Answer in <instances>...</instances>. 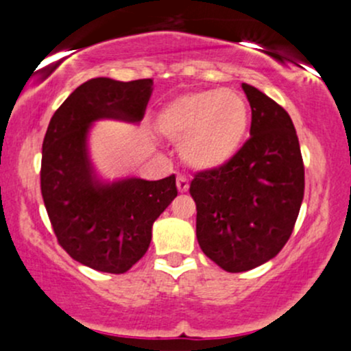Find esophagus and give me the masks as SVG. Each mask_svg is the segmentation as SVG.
Here are the masks:
<instances>
[{
    "label": "esophagus",
    "instance_id": "esophagus-1",
    "mask_svg": "<svg viewBox=\"0 0 351 351\" xmlns=\"http://www.w3.org/2000/svg\"><path fill=\"white\" fill-rule=\"evenodd\" d=\"M176 188H178L180 193H186L188 188H189V181L186 176L180 175L178 178H176Z\"/></svg>",
    "mask_w": 351,
    "mask_h": 351
}]
</instances>
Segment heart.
Listing matches in <instances>:
<instances>
[{
    "label": "heart",
    "instance_id": "1",
    "mask_svg": "<svg viewBox=\"0 0 351 351\" xmlns=\"http://www.w3.org/2000/svg\"><path fill=\"white\" fill-rule=\"evenodd\" d=\"M249 107L231 90H203L183 95L165 106L156 128L180 145L188 167L211 171L224 167L239 153L247 138Z\"/></svg>",
    "mask_w": 351,
    "mask_h": 351
}]
</instances>
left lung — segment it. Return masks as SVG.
<instances>
[{
    "label": "left lung",
    "instance_id": "obj_1",
    "mask_svg": "<svg viewBox=\"0 0 351 351\" xmlns=\"http://www.w3.org/2000/svg\"><path fill=\"white\" fill-rule=\"evenodd\" d=\"M252 110L251 138L224 167L189 184L196 237L211 261L244 272L276 257L292 234L304 199V162L287 112L243 84Z\"/></svg>",
    "mask_w": 351,
    "mask_h": 351
}]
</instances>
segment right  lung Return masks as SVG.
I'll use <instances>...</instances> for the list:
<instances>
[{"instance_id":"obj_1","label":"right lung","mask_w":351,"mask_h":351,"mask_svg":"<svg viewBox=\"0 0 351 351\" xmlns=\"http://www.w3.org/2000/svg\"><path fill=\"white\" fill-rule=\"evenodd\" d=\"M152 79L84 82L52 115L43 142L41 193L59 244L99 272L123 274L145 256L152 228L178 195L175 175L102 180L92 165L88 134L99 120L140 123Z\"/></svg>"}]
</instances>
